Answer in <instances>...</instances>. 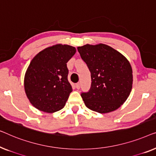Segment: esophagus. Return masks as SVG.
Instances as JSON below:
<instances>
[{
	"instance_id": "obj_1",
	"label": "esophagus",
	"mask_w": 156,
	"mask_h": 156,
	"mask_svg": "<svg viewBox=\"0 0 156 156\" xmlns=\"http://www.w3.org/2000/svg\"><path fill=\"white\" fill-rule=\"evenodd\" d=\"M80 83H76V88L77 89H80Z\"/></svg>"
}]
</instances>
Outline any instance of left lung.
<instances>
[{"label": "left lung", "instance_id": "obj_1", "mask_svg": "<svg viewBox=\"0 0 156 156\" xmlns=\"http://www.w3.org/2000/svg\"><path fill=\"white\" fill-rule=\"evenodd\" d=\"M78 51L91 73V87L81 93L87 108L101 114L119 108L132 88V69L121 53L104 44H85Z\"/></svg>", "mask_w": 156, "mask_h": 156}]
</instances>
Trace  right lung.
I'll list each match as a JSON object with an SVG mask.
<instances>
[{"instance_id": "add662e5", "label": "right lung", "mask_w": 156, "mask_h": 156, "mask_svg": "<svg viewBox=\"0 0 156 156\" xmlns=\"http://www.w3.org/2000/svg\"><path fill=\"white\" fill-rule=\"evenodd\" d=\"M75 47L56 44L35 56L25 73L24 86L30 102L39 110L53 113L63 109L71 93L66 63Z\"/></svg>"}]
</instances>
